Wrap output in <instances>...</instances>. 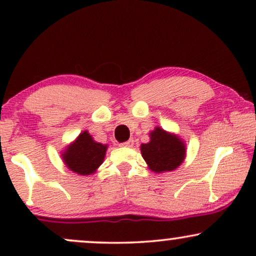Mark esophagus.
<instances>
[{
    "mask_svg": "<svg viewBox=\"0 0 256 256\" xmlns=\"http://www.w3.org/2000/svg\"><path fill=\"white\" fill-rule=\"evenodd\" d=\"M122 146H125V148H132V146H134V140H126V142H124V143H122V144H120Z\"/></svg>",
    "mask_w": 256,
    "mask_h": 256,
    "instance_id": "34e87169",
    "label": "esophagus"
}]
</instances>
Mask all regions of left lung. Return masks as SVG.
I'll return each instance as SVG.
<instances>
[{
  "mask_svg": "<svg viewBox=\"0 0 256 256\" xmlns=\"http://www.w3.org/2000/svg\"><path fill=\"white\" fill-rule=\"evenodd\" d=\"M150 140L140 144V152L149 170L155 173L171 172L183 164L186 144L176 134L156 126L149 132Z\"/></svg>",
  "mask_w": 256,
  "mask_h": 256,
  "instance_id": "left-lung-1",
  "label": "left lung"
}]
</instances>
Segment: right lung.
<instances>
[{"instance_id": "1", "label": "right lung", "mask_w": 256, "mask_h": 256, "mask_svg": "<svg viewBox=\"0 0 256 256\" xmlns=\"http://www.w3.org/2000/svg\"><path fill=\"white\" fill-rule=\"evenodd\" d=\"M107 148L108 144L96 142L85 130L64 149L61 158L64 166L71 172L79 176H90L102 165Z\"/></svg>"}]
</instances>
